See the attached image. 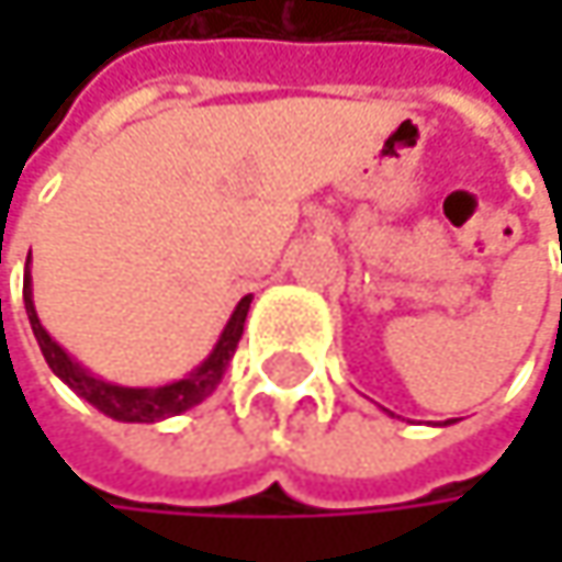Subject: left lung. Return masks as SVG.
Wrapping results in <instances>:
<instances>
[{"label":"left lung","instance_id":"obj_1","mask_svg":"<svg viewBox=\"0 0 562 562\" xmlns=\"http://www.w3.org/2000/svg\"><path fill=\"white\" fill-rule=\"evenodd\" d=\"M446 423H452V419H446Z\"/></svg>","mask_w":562,"mask_h":562}]
</instances>
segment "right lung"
<instances>
[{"label":"right lung","mask_w":562,"mask_h":562,"mask_svg":"<svg viewBox=\"0 0 562 562\" xmlns=\"http://www.w3.org/2000/svg\"><path fill=\"white\" fill-rule=\"evenodd\" d=\"M22 295H25V312H29V322H32V331L38 338V348L48 361V368L55 371L57 378L77 393L83 396L87 403H93L103 416L110 419H120V423H159V419H169L178 416L191 406H198L201 400H207L214 387L221 384L234 351H237V341L244 335V322H247V312H250V302L254 295H244L234 308V315L227 318L214 351L191 371L184 374L181 381H171L162 387H123V384H110L97 374H90L80 361H74L55 338L45 331L38 312H35V299H32V277H29V267H25V285H22Z\"/></svg>","instance_id":"right-lung-1"}]
</instances>
